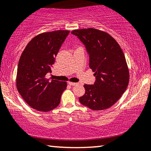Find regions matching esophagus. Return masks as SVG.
Listing matches in <instances>:
<instances>
[{"label": "esophagus", "mask_w": 151, "mask_h": 151, "mask_svg": "<svg viewBox=\"0 0 151 151\" xmlns=\"http://www.w3.org/2000/svg\"><path fill=\"white\" fill-rule=\"evenodd\" d=\"M68 83H69L70 86H76L78 84V83H74V82H70V81L68 82Z\"/></svg>", "instance_id": "obj_1"}]
</instances>
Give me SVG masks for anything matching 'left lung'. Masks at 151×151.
<instances>
[{
	"instance_id": "obj_1",
	"label": "left lung",
	"mask_w": 151,
	"mask_h": 151,
	"mask_svg": "<svg viewBox=\"0 0 151 151\" xmlns=\"http://www.w3.org/2000/svg\"><path fill=\"white\" fill-rule=\"evenodd\" d=\"M72 33L86 46L89 67L96 78L93 85H83L86 92L79 98L80 103L95 111L111 107L121 98L129 83V69L123 50L114 37L102 30L83 28Z\"/></svg>"
}]
</instances>
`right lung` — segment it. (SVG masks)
I'll list each match as a JSON object with an SVG mask.
<instances>
[{
  "label": "right lung",
  "mask_w": 151,
  "mask_h": 151,
  "mask_svg": "<svg viewBox=\"0 0 151 151\" xmlns=\"http://www.w3.org/2000/svg\"><path fill=\"white\" fill-rule=\"evenodd\" d=\"M69 30H55L36 35L23 51L17 68L16 83L19 93L30 107L49 111L57 107L67 88L66 81L46 79L55 57Z\"/></svg>",
  "instance_id": "right-lung-1"
}]
</instances>
